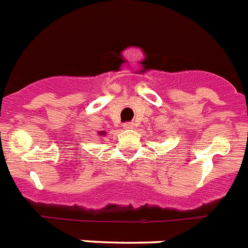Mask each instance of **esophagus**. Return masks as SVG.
Returning a JSON list of instances; mask_svg holds the SVG:
<instances>
[{"instance_id": "34e87169", "label": "esophagus", "mask_w": 248, "mask_h": 248, "mask_svg": "<svg viewBox=\"0 0 248 248\" xmlns=\"http://www.w3.org/2000/svg\"><path fill=\"white\" fill-rule=\"evenodd\" d=\"M124 129H134V123H125L124 125H123Z\"/></svg>"}]
</instances>
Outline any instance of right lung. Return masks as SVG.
I'll list each match as a JSON object with an SVG mask.
<instances>
[{
    "label": "right lung",
    "instance_id": "obj_1",
    "mask_svg": "<svg viewBox=\"0 0 248 248\" xmlns=\"http://www.w3.org/2000/svg\"><path fill=\"white\" fill-rule=\"evenodd\" d=\"M98 135H99V137H105V135H107V131H104V130L98 131Z\"/></svg>",
    "mask_w": 248,
    "mask_h": 248
}]
</instances>
